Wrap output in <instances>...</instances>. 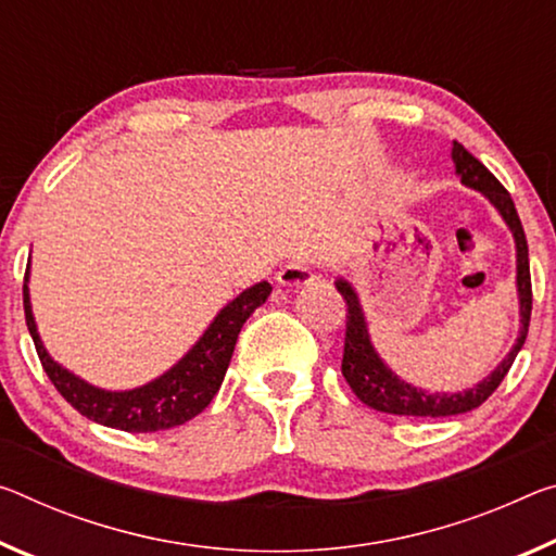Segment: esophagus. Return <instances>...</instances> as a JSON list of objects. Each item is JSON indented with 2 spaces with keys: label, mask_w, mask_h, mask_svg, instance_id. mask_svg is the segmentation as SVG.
<instances>
[{
  "label": "esophagus",
  "mask_w": 556,
  "mask_h": 556,
  "mask_svg": "<svg viewBox=\"0 0 556 556\" xmlns=\"http://www.w3.org/2000/svg\"><path fill=\"white\" fill-rule=\"evenodd\" d=\"M277 281L281 287H289V289H299V287H309L316 281V275L312 271V267L302 260H294L285 264L277 271Z\"/></svg>",
  "instance_id": "esophagus-1"
}]
</instances>
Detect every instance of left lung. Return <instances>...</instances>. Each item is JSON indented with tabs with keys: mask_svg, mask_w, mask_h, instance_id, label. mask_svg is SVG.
Returning a JSON list of instances; mask_svg holds the SVG:
<instances>
[{
	"mask_svg": "<svg viewBox=\"0 0 556 556\" xmlns=\"http://www.w3.org/2000/svg\"><path fill=\"white\" fill-rule=\"evenodd\" d=\"M453 163L455 175L460 178L465 188L478 190L480 195L497 210L500 217L505 219L515 240L517 252V299H519V331L517 339L509 349V354L500 361L495 371L478 381L465 391H451V393H438L426 391L420 386H413L393 371L386 361L378 356V351L368 333V321L361 306L358 292L349 279L339 277L337 285L339 294L349 306L346 314V341H343V361H341V374L351 386V391L358 395V401H364L368 408L393 413V416H416V418H445V416H460L478 408L484 401L495 393L502 378L507 376L509 366L515 364L519 349L525 346L527 329H530V314H532V281H530V250H527V237L519 223V215L515 210V202L509 198V192L502 188L495 175L484 167L478 157L470 155L460 143H453Z\"/></svg>",
	"mask_w": 556,
	"mask_h": 556,
	"instance_id": "left-lung-1",
	"label": "left lung"
}]
</instances>
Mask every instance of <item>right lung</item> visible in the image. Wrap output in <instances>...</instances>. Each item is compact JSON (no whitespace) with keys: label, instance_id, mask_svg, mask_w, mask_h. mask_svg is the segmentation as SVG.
<instances>
[{"label":"right lung","instance_id":"obj_1","mask_svg":"<svg viewBox=\"0 0 556 556\" xmlns=\"http://www.w3.org/2000/svg\"><path fill=\"white\" fill-rule=\"evenodd\" d=\"M29 267H26L24 277V316L43 371L56 386V391L81 416L101 422L105 428L126 430V433H155V430L182 426L205 410L223 386L242 324L250 319L257 306L267 302L271 292L269 281H257V285L244 289L217 312L215 319L202 331V337L188 349V354L165 374L138 386V389L105 391L84 381L81 376L68 371L49 356L31 312Z\"/></svg>","mask_w":556,"mask_h":556}]
</instances>
